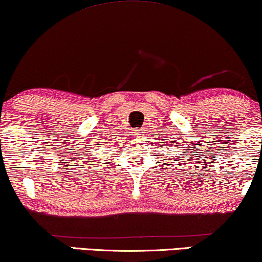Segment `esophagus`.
I'll use <instances>...</instances> for the list:
<instances>
[{
    "label": "esophagus",
    "instance_id": "obj_1",
    "mask_svg": "<svg viewBox=\"0 0 262 262\" xmlns=\"http://www.w3.org/2000/svg\"><path fill=\"white\" fill-rule=\"evenodd\" d=\"M135 134H136V137H141V135H142V131L141 130H137V131H136L135 132Z\"/></svg>",
    "mask_w": 262,
    "mask_h": 262
}]
</instances>
